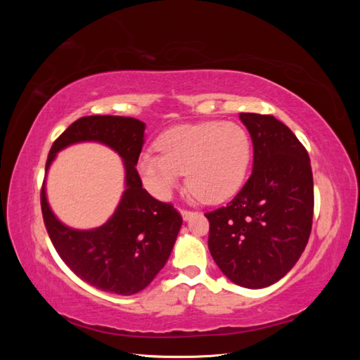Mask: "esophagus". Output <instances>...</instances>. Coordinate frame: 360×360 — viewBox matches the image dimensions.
Instances as JSON below:
<instances>
[{
  "instance_id": "1",
  "label": "esophagus",
  "mask_w": 360,
  "mask_h": 360,
  "mask_svg": "<svg viewBox=\"0 0 360 360\" xmlns=\"http://www.w3.org/2000/svg\"><path fill=\"white\" fill-rule=\"evenodd\" d=\"M180 214H181V217H183V219L184 221H189L191 219V217L195 214V212H191V210H180Z\"/></svg>"
}]
</instances>
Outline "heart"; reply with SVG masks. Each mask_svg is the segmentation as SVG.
Here are the masks:
<instances>
[{
	"mask_svg": "<svg viewBox=\"0 0 360 360\" xmlns=\"http://www.w3.org/2000/svg\"><path fill=\"white\" fill-rule=\"evenodd\" d=\"M159 153L144 151L138 171L147 188L165 198L183 171L195 195L221 202L243 184L250 162V139L240 124L205 122L172 127L158 139Z\"/></svg>",
	"mask_w": 360,
	"mask_h": 360,
	"instance_id": "heart-1",
	"label": "heart"
}]
</instances>
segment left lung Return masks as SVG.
I'll use <instances>...</instances> for the list:
<instances>
[{
	"mask_svg": "<svg viewBox=\"0 0 360 360\" xmlns=\"http://www.w3.org/2000/svg\"><path fill=\"white\" fill-rule=\"evenodd\" d=\"M254 168L233 201L205 213L209 249L234 284L264 288L284 278L308 243L314 181L308 151L274 115L240 112Z\"/></svg>",
	"mask_w": 360,
	"mask_h": 360,
	"instance_id": "obj_1",
	"label": "left lung"
}]
</instances>
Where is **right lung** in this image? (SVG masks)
I'll return each instance as SVG.
<instances>
[{
    "instance_id": "right-lung-1",
    "label": "right lung",
    "mask_w": 360,
    "mask_h": 360,
    "mask_svg": "<svg viewBox=\"0 0 360 360\" xmlns=\"http://www.w3.org/2000/svg\"><path fill=\"white\" fill-rule=\"evenodd\" d=\"M146 124L132 117L90 115L72 123L53 143L46 174L57 153L79 143L112 148L124 167V191L115 212L103 225L76 230L63 224L41 188V213L53 248L86 284L97 290L130 296L144 290L168 261L181 226L171 204L155 200L143 188L136 163L144 146Z\"/></svg>"
}]
</instances>
